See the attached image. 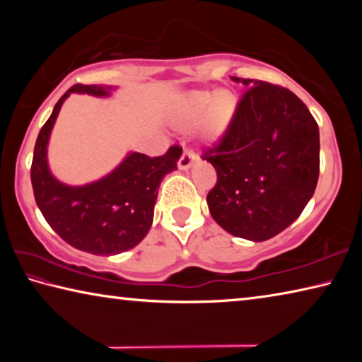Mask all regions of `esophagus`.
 I'll return each instance as SVG.
<instances>
[{
    "mask_svg": "<svg viewBox=\"0 0 362 362\" xmlns=\"http://www.w3.org/2000/svg\"><path fill=\"white\" fill-rule=\"evenodd\" d=\"M196 161V155L192 150H183L182 156L179 159V169L180 170H188L189 168L193 166Z\"/></svg>",
    "mask_w": 362,
    "mask_h": 362,
    "instance_id": "34e87169",
    "label": "esophagus"
}]
</instances>
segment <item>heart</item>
<instances>
[{"instance_id": "b5f03b06", "label": "heart", "mask_w": 362, "mask_h": 362, "mask_svg": "<svg viewBox=\"0 0 362 362\" xmlns=\"http://www.w3.org/2000/svg\"><path fill=\"white\" fill-rule=\"evenodd\" d=\"M240 99L231 90H193L180 102L174 115L175 126L188 129L201 121L206 139L218 140L230 129Z\"/></svg>"}]
</instances>
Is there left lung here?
Instances as JSON below:
<instances>
[{"label": "left lung", "mask_w": 362, "mask_h": 362, "mask_svg": "<svg viewBox=\"0 0 362 362\" xmlns=\"http://www.w3.org/2000/svg\"><path fill=\"white\" fill-rule=\"evenodd\" d=\"M233 81L254 86L220 144L204 153L217 170L207 206L230 235L260 243L286 230L313 196L320 129L289 89L255 79Z\"/></svg>", "instance_id": "obj_1"}]
</instances>
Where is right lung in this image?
<instances>
[{
    "instance_id": "add662e5",
    "label": "right lung",
    "mask_w": 362,
    "mask_h": 362,
    "mask_svg": "<svg viewBox=\"0 0 362 362\" xmlns=\"http://www.w3.org/2000/svg\"><path fill=\"white\" fill-rule=\"evenodd\" d=\"M115 86L75 84L60 97L36 139L32 185L46 222L70 246L94 255L126 252L144 240L153 223L158 188L177 169L180 146L150 158L129 151L112 173L86 185H66L52 175L47 145L60 108L70 94L110 97Z\"/></svg>"
}]
</instances>
